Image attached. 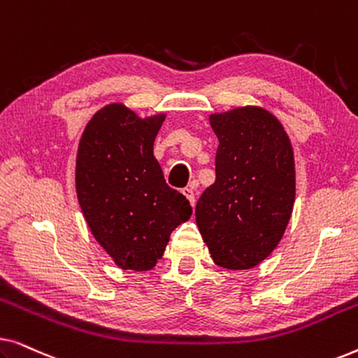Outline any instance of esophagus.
<instances>
[{
	"label": "esophagus",
	"instance_id": "obj_1",
	"mask_svg": "<svg viewBox=\"0 0 358 358\" xmlns=\"http://www.w3.org/2000/svg\"><path fill=\"white\" fill-rule=\"evenodd\" d=\"M182 194H184V197L189 200L190 205H192V207H194V205H195V195H194V190L190 189V187H185V189H182Z\"/></svg>",
	"mask_w": 358,
	"mask_h": 358
}]
</instances>
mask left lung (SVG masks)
<instances>
[{"mask_svg": "<svg viewBox=\"0 0 358 358\" xmlns=\"http://www.w3.org/2000/svg\"><path fill=\"white\" fill-rule=\"evenodd\" d=\"M220 141L215 182L195 207L213 262L246 271L271 256L295 203V156L285 129L257 106L208 117Z\"/></svg>", "mask_w": 358, "mask_h": 358, "instance_id": "8db88e82", "label": "left lung"}]
</instances>
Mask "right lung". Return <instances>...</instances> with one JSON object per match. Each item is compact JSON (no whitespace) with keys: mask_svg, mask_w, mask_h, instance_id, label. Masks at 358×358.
Wrapping results in <instances>:
<instances>
[{"mask_svg":"<svg viewBox=\"0 0 358 358\" xmlns=\"http://www.w3.org/2000/svg\"><path fill=\"white\" fill-rule=\"evenodd\" d=\"M164 119H141L114 102L92 115L78 145V202L92 236L124 271H151L174 228L192 215L153 155Z\"/></svg>","mask_w":358,"mask_h":358,"instance_id":"add662e5","label":"right lung"}]
</instances>
